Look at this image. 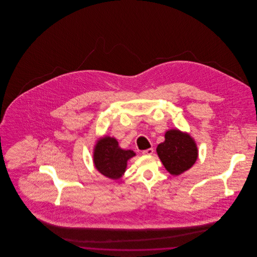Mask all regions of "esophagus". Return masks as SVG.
Segmentation results:
<instances>
[{
	"label": "esophagus",
	"instance_id": "34e87169",
	"mask_svg": "<svg viewBox=\"0 0 257 257\" xmlns=\"http://www.w3.org/2000/svg\"><path fill=\"white\" fill-rule=\"evenodd\" d=\"M154 152V149L153 148H148L147 150H144L143 151V154L144 155H152Z\"/></svg>",
	"mask_w": 257,
	"mask_h": 257
}]
</instances>
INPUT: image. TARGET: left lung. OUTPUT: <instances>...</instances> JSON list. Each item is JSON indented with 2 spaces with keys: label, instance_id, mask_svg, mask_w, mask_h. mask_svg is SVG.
I'll list each match as a JSON object with an SVG mask.
<instances>
[{
  "label": "left lung",
  "instance_id": "8db88e82",
  "mask_svg": "<svg viewBox=\"0 0 257 257\" xmlns=\"http://www.w3.org/2000/svg\"><path fill=\"white\" fill-rule=\"evenodd\" d=\"M165 139L157 147V153L167 171L179 175L192 168L197 159L195 141L179 130L168 131Z\"/></svg>",
  "mask_w": 257,
  "mask_h": 257
}]
</instances>
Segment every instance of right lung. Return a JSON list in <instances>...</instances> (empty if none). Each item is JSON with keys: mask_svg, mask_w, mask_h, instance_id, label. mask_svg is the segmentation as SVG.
Here are the masks:
<instances>
[{"mask_svg": "<svg viewBox=\"0 0 257 257\" xmlns=\"http://www.w3.org/2000/svg\"><path fill=\"white\" fill-rule=\"evenodd\" d=\"M133 156L134 151L123 150L115 139L105 137L98 141L93 160L99 172L110 179H118L125 171L127 161Z\"/></svg>", "mask_w": 257, "mask_h": 257, "instance_id": "add662e5", "label": "right lung"}]
</instances>
